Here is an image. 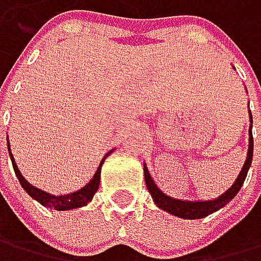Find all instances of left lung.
I'll return each mask as SVG.
<instances>
[{
    "label": "left lung",
    "instance_id": "obj_1",
    "mask_svg": "<svg viewBox=\"0 0 261 261\" xmlns=\"http://www.w3.org/2000/svg\"><path fill=\"white\" fill-rule=\"evenodd\" d=\"M250 117V128H249V150H247V159L244 162V167L241 170L239 176L236 178V181L232 183V186L229 189H226V192H223L221 196H218L217 199H212V200H178L173 199L170 196H165L162 191H160L152 176L149 175V170L144 164V179H146V186L152 196V200L155 202V205L159 208H162L171 215L179 217V218H186V220H199V218H205L208 217L210 213L220 210L221 207H225L228 202H231L234 199V196L238 194L239 189L242 188L244 181H246L247 176V171L250 168L252 164V155H253V136H252V114Z\"/></svg>",
    "mask_w": 261,
    "mask_h": 261
}]
</instances>
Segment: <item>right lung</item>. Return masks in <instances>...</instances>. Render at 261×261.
<instances>
[{
  "label": "right lung",
  "mask_w": 261,
  "mask_h": 261,
  "mask_svg": "<svg viewBox=\"0 0 261 261\" xmlns=\"http://www.w3.org/2000/svg\"><path fill=\"white\" fill-rule=\"evenodd\" d=\"M8 147H9V144H8ZM111 152H112V150H111ZM111 152H107L104 155V159L101 160V164H99V167L96 170L94 176L90 179V183H88L86 186H83L82 189H78L75 192H70V194H65V196H53V194H49V192H44V191H41L38 188L32 186L29 181L22 176L20 170L17 168V165H15V160H14V157L11 154V147H9V157L12 160V167H14V171H15V176L19 178L22 188L27 191V194L30 197H33L35 200H38L41 205L48 207V208H54V210H72V208H78V207L86 205L88 202L93 199V196L96 194V191L99 189V181H101V167L104 164L106 157L111 154Z\"/></svg>",
  "instance_id": "add662e5"
}]
</instances>
